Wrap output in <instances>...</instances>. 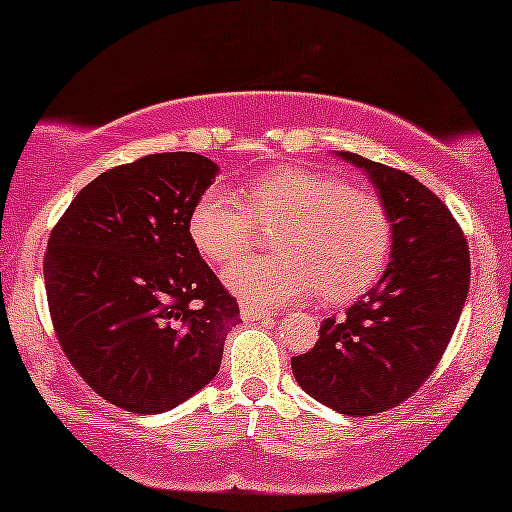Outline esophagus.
I'll list each match as a JSON object with an SVG mask.
<instances>
[{"mask_svg":"<svg viewBox=\"0 0 512 512\" xmlns=\"http://www.w3.org/2000/svg\"><path fill=\"white\" fill-rule=\"evenodd\" d=\"M241 317L249 319V321H256V319H273L275 312H271V309L256 307V304L241 302Z\"/></svg>","mask_w":512,"mask_h":512,"instance_id":"obj_1","label":"esophagus"}]
</instances>
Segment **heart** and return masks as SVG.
<instances>
[{
    "label": "heart",
    "mask_w": 512,
    "mask_h": 512,
    "mask_svg": "<svg viewBox=\"0 0 512 512\" xmlns=\"http://www.w3.org/2000/svg\"><path fill=\"white\" fill-rule=\"evenodd\" d=\"M275 256L232 263L225 283L244 300L285 304L319 290L341 304L380 278L392 246V217L377 193L307 166L263 171L237 193L210 186L188 212V237L205 261L227 266L254 244L256 227H273Z\"/></svg>",
    "instance_id": "1"
}]
</instances>
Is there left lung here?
<instances>
[{
  "mask_svg": "<svg viewBox=\"0 0 512 512\" xmlns=\"http://www.w3.org/2000/svg\"><path fill=\"white\" fill-rule=\"evenodd\" d=\"M392 217L382 280L324 319L317 346L290 360L309 396L346 416H375L421 389L440 363L469 292V244L447 205L406 171L353 152Z\"/></svg>",
  "mask_w": 512,
  "mask_h": 512,
  "instance_id": "left-lung-1",
  "label": "left lung"
}]
</instances>
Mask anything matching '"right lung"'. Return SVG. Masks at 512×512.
<instances>
[{
    "label": "right lung",
    "instance_id": "1",
    "mask_svg": "<svg viewBox=\"0 0 512 512\" xmlns=\"http://www.w3.org/2000/svg\"><path fill=\"white\" fill-rule=\"evenodd\" d=\"M217 164L147 154L96 176L57 220L43 258L67 360L111 404L162 413L212 382L239 304L188 237Z\"/></svg>",
    "mask_w": 512,
    "mask_h": 512
}]
</instances>
